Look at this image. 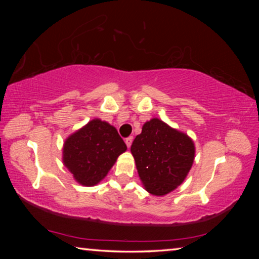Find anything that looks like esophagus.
<instances>
[{
	"label": "esophagus",
	"mask_w": 259,
	"mask_h": 259,
	"mask_svg": "<svg viewBox=\"0 0 259 259\" xmlns=\"http://www.w3.org/2000/svg\"><path fill=\"white\" fill-rule=\"evenodd\" d=\"M133 140H134V137H133V136H130V137H128V138H125V139H124V142H125V144H126V146H128V148H130L131 144H133Z\"/></svg>",
	"instance_id": "1"
}]
</instances>
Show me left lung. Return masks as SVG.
<instances>
[{"instance_id": "1", "label": "left lung", "mask_w": 259, "mask_h": 259, "mask_svg": "<svg viewBox=\"0 0 259 259\" xmlns=\"http://www.w3.org/2000/svg\"><path fill=\"white\" fill-rule=\"evenodd\" d=\"M194 152V144L187 135L159 119L146 122L131 145L144 186L157 196L181 185L193 164Z\"/></svg>"}]
</instances>
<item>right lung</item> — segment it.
<instances>
[{"instance_id": "right-lung-1", "label": "right lung", "mask_w": 259, "mask_h": 259, "mask_svg": "<svg viewBox=\"0 0 259 259\" xmlns=\"http://www.w3.org/2000/svg\"><path fill=\"white\" fill-rule=\"evenodd\" d=\"M125 150L126 145L116 129L97 119L66 139L64 163L78 183L94 186L106 176Z\"/></svg>"}]
</instances>
